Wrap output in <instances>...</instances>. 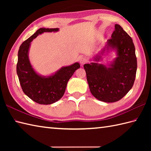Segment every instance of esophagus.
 <instances>
[{"label": "esophagus", "instance_id": "obj_1", "mask_svg": "<svg viewBox=\"0 0 151 151\" xmlns=\"http://www.w3.org/2000/svg\"><path fill=\"white\" fill-rule=\"evenodd\" d=\"M80 61V63H81V65H84V63H86L87 62V60H86V58L84 57H81L79 59Z\"/></svg>", "mask_w": 151, "mask_h": 151}]
</instances>
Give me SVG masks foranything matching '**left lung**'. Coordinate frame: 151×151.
I'll list each match as a JSON object with an SVG mask.
<instances>
[{"instance_id": "8db88e82", "label": "left lung", "mask_w": 151, "mask_h": 151, "mask_svg": "<svg viewBox=\"0 0 151 151\" xmlns=\"http://www.w3.org/2000/svg\"><path fill=\"white\" fill-rule=\"evenodd\" d=\"M116 49L117 57L110 67L97 63L84 64V68L91 94L105 102L119 101L132 88L137 70L135 47L132 38L120 25L115 24L106 48ZM100 57L95 58L99 61Z\"/></svg>"}]
</instances>
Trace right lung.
Listing matches in <instances>:
<instances>
[{
  "mask_svg": "<svg viewBox=\"0 0 151 151\" xmlns=\"http://www.w3.org/2000/svg\"><path fill=\"white\" fill-rule=\"evenodd\" d=\"M58 31V28H41L25 40L19 47L17 63V73L22 91L28 97L40 104H50L63 97L67 84L80 64L75 63L62 67L54 75L44 77L35 72L28 59V53L30 42L43 32Z\"/></svg>",
  "mask_w": 151,
  "mask_h": 151,
  "instance_id": "right-lung-1",
  "label": "right lung"
}]
</instances>
